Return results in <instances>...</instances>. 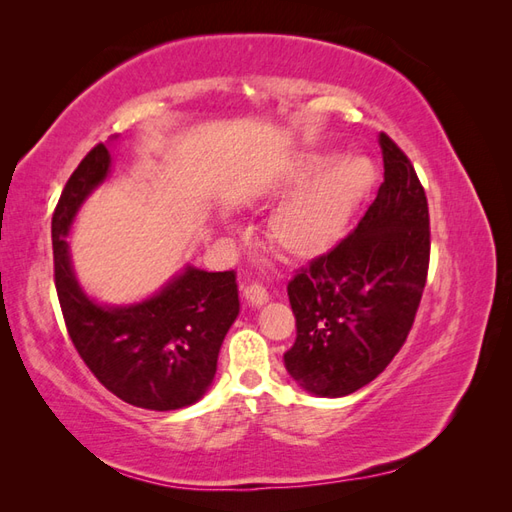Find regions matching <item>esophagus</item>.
Wrapping results in <instances>:
<instances>
[{
	"label": "esophagus",
	"instance_id": "1",
	"mask_svg": "<svg viewBox=\"0 0 512 512\" xmlns=\"http://www.w3.org/2000/svg\"><path fill=\"white\" fill-rule=\"evenodd\" d=\"M244 299L250 303V306L262 308L264 303L268 301V292H266V288H264V286H259V284H250V286H246V288H244Z\"/></svg>",
	"mask_w": 512,
	"mask_h": 512
}]
</instances>
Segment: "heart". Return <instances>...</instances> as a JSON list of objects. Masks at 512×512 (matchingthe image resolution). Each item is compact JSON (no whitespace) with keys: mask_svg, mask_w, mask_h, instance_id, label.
I'll return each mask as SVG.
<instances>
[{"mask_svg":"<svg viewBox=\"0 0 512 512\" xmlns=\"http://www.w3.org/2000/svg\"><path fill=\"white\" fill-rule=\"evenodd\" d=\"M374 180L372 162L363 156L330 160L323 151L299 154L286 176L288 184L299 187L270 213L268 239L292 259L328 253L347 233Z\"/></svg>","mask_w":512,"mask_h":512,"instance_id":"heart-1","label":"heart"}]
</instances>
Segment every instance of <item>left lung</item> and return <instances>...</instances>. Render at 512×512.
<instances>
[{"instance_id": "obj_1", "label": "left lung", "mask_w": 512, "mask_h": 512, "mask_svg": "<svg viewBox=\"0 0 512 512\" xmlns=\"http://www.w3.org/2000/svg\"><path fill=\"white\" fill-rule=\"evenodd\" d=\"M385 180L354 233L288 284L290 378L321 398L372 383L405 343L429 268V206L409 158L378 134Z\"/></svg>"}]
</instances>
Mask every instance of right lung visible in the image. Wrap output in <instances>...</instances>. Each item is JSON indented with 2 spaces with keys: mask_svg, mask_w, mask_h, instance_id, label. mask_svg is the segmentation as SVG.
I'll use <instances>...</instances> for the list:
<instances>
[{
  "mask_svg": "<svg viewBox=\"0 0 512 512\" xmlns=\"http://www.w3.org/2000/svg\"><path fill=\"white\" fill-rule=\"evenodd\" d=\"M114 140L81 160L54 209V286L76 352L114 396L140 409H184L213 385L217 354L239 314L235 273L184 264L151 297L118 306L85 292L68 235L85 200L110 176Z\"/></svg>",
  "mask_w": 512,
  "mask_h": 512,
  "instance_id": "1",
  "label": "right lung"
}]
</instances>
